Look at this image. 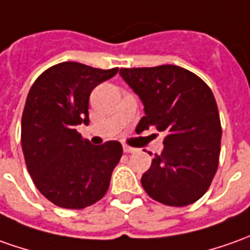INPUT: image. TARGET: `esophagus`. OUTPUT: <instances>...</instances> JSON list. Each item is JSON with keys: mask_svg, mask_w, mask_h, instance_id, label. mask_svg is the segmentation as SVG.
I'll use <instances>...</instances> for the list:
<instances>
[{"mask_svg": "<svg viewBox=\"0 0 250 250\" xmlns=\"http://www.w3.org/2000/svg\"><path fill=\"white\" fill-rule=\"evenodd\" d=\"M123 150H125V153H134V152H137L135 147L128 146V145H125V146H123Z\"/></svg>", "mask_w": 250, "mask_h": 250, "instance_id": "34e87169", "label": "esophagus"}]
</instances>
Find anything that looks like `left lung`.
<instances>
[{"mask_svg":"<svg viewBox=\"0 0 250 250\" xmlns=\"http://www.w3.org/2000/svg\"><path fill=\"white\" fill-rule=\"evenodd\" d=\"M120 75L144 104L137 132L154 127L166 134L163 152L141 178L144 189L169 207L196 203L209 189L220 154L222 125L212 90L171 64L120 68Z\"/></svg>","mask_w":250,"mask_h":250,"instance_id":"8db88e82","label":"left lung"}]
</instances>
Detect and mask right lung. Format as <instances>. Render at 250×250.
I'll return each instance as SVG.
<instances>
[{"label": "right lung", "instance_id": "1", "mask_svg": "<svg viewBox=\"0 0 250 250\" xmlns=\"http://www.w3.org/2000/svg\"><path fill=\"white\" fill-rule=\"evenodd\" d=\"M118 71L65 61L47 68L28 91L21 116L25 166L37 189L57 207L83 209L109 188L122 144L108 141L94 146L76 125L89 123L93 89Z\"/></svg>", "mask_w": 250, "mask_h": 250}]
</instances>
